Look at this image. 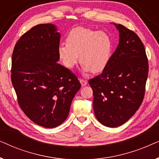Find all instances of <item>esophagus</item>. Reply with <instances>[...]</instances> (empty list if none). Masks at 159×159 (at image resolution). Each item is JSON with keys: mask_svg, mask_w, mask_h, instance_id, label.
Listing matches in <instances>:
<instances>
[{"mask_svg": "<svg viewBox=\"0 0 159 159\" xmlns=\"http://www.w3.org/2000/svg\"><path fill=\"white\" fill-rule=\"evenodd\" d=\"M80 83H81V85H82V87L85 86L86 84H87V83H88V82H87L86 80H82V79H80Z\"/></svg>", "mask_w": 159, "mask_h": 159, "instance_id": "esophagus-1", "label": "esophagus"}]
</instances>
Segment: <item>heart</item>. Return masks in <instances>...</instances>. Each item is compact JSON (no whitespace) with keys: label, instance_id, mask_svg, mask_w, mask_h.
Here are the masks:
<instances>
[{"label":"heart","instance_id":"obj_1","mask_svg":"<svg viewBox=\"0 0 159 159\" xmlns=\"http://www.w3.org/2000/svg\"><path fill=\"white\" fill-rule=\"evenodd\" d=\"M58 58L67 69H73L78 61L83 73H100L108 66L112 53V41L106 32L83 27L69 32L66 44L58 48Z\"/></svg>","mask_w":159,"mask_h":159}]
</instances>
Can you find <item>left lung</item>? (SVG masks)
<instances>
[{
    "mask_svg": "<svg viewBox=\"0 0 159 159\" xmlns=\"http://www.w3.org/2000/svg\"><path fill=\"white\" fill-rule=\"evenodd\" d=\"M119 44L101 75L89 80L98 121L108 127L127 121L140 108L148 75L145 50L139 37L125 26L113 24Z\"/></svg>",
    "mask_w": 159,
    "mask_h": 159,
    "instance_id": "obj_1",
    "label": "left lung"
}]
</instances>
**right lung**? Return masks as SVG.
<instances>
[{"instance_id": "1", "label": "right lung", "mask_w": 159, "mask_h": 159, "mask_svg": "<svg viewBox=\"0 0 159 159\" xmlns=\"http://www.w3.org/2000/svg\"><path fill=\"white\" fill-rule=\"evenodd\" d=\"M57 30L52 24L34 26L21 37L12 54L11 82L19 106L28 118L45 128L66 120L81 88L77 77L58 64Z\"/></svg>"}]
</instances>
